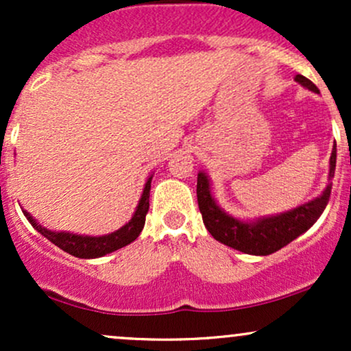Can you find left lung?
<instances>
[{
    "instance_id": "obj_1",
    "label": "left lung",
    "mask_w": 351,
    "mask_h": 351,
    "mask_svg": "<svg viewBox=\"0 0 351 351\" xmlns=\"http://www.w3.org/2000/svg\"><path fill=\"white\" fill-rule=\"evenodd\" d=\"M295 82L315 94L320 92L312 80L300 74L295 75ZM335 167L337 145H333L332 155H330L328 184L317 198L310 199L291 211L256 217V219H241V217L224 211L213 196L209 176L204 171H199L196 195H198V206L203 215L204 226L216 241L236 249V251L251 254V256H269L292 243L293 239L304 234L317 223L324 209L327 208L330 193H332L330 180L335 175Z\"/></svg>"
}]
</instances>
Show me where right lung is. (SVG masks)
I'll list each match as a JSON object with an SVG mask.
<instances>
[{"label":"right lung","mask_w":351,"mask_h":351,"mask_svg":"<svg viewBox=\"0 0 351 351\" xmlns=\"http://www.w3.org/2000/svg\"><path fill=\"white\" fill-rule=\"evenodd\" d=\"M152 178L153 175L148 176L147 183H145L143 193L140 196L138 204L128 223H125L122 228L117 231L110 232V234L104 236H84V234H74V232L67 231H51V229L44 228L39 224L33 216L27 211H24V216L29 221L39 234H43L46 239H49L52 244L62 249L64 252L71 254V256L79 257V259H95V257H102L106 254H110L122 249L127 244L134 243L136 237L140 236L142 229L145 226V216H147L148 208H150V188H152Z\"/></svg>","instance_id":"1"}]
</instances>
